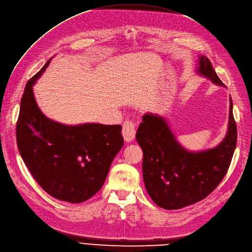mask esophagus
Masks as SVG:
<instances>
[{"label": "esophagus", "instance_id": "1", "mask_svg": "<svg viewBox=\"0 0 252 252\" xmlns=\"http://www.w3.org/2000/svg\"><path fill=\"white\" fill-rule=\"evenodd\" d=\"M136 135V125L130 119H126L123 124V136L126 141L129 142L134 140Z\"/></svg>", "mask_w": 252, "mask_h": 252}]
</instances>
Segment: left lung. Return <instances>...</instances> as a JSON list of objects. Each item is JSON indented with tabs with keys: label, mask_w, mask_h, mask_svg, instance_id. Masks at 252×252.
<instances>
[{
	"label": "left lung",
	"mask_w": 252,
	"mask_h": 252,
	"mask_svg": "<svg viewBox=\"0 0 252 252\" xmlns=\"http://www.w3.org/2000/svg\"><path fill=\"white\" fill-rule=\"evenodd\" d=\"M198 72L224 86L209 59L200 58ZM228 129L215 148L189 152L180 146L166 120L145 114L136 139L143 150V179L151 200L167 210L180 209L202 201L221 182L231 165L237 144V125L229 99Z\"/></svg>",
	"instance_id": "obj_1"
}]
</instances>
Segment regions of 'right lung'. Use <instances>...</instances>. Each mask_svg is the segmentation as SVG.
<instances>
[{
	"label": "right lung",
	"instance_id": "add662e5",
	"mask_svg": "<svg viewBox=\"0 0 252 252\" xmlns=\"http://www.w3.org/2000/svg\"><path fill=\"white\" fill-rule=\"evenodd\" d=\"M49 62L25 87L16 123L17 147L43 189L58 200L78 204L103 187L115 156L124 146L122 126H68L45 117L35 101L32 84Z\"/></svg>",
	"mask_w": 252,
	"mask_h": 252
}]
</instances>
